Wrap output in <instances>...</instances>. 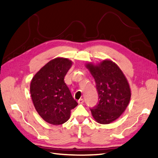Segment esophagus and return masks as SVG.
Instances as JSON below:
<instances>
[{
  "instance_id": "34e87169",
  "label": "esophagus",
  "mask_w": 158,
  "mask_h": 158,
  "mask_svg": "<svg viewBox=\"0 0 158 158\" xmlns=\"http://www.w3.org/2000/svg\"><path fill=\"white\" fill-rule=\"evenodd\" d=\"M78 103L79 104H83L84 103V100L82 99V98H81V99H80L78 101Z\"/></svg>"
}]
</instances>
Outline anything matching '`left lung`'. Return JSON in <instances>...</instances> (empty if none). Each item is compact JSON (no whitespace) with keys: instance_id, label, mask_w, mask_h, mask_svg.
<instances>
[{"instance_id":"obj_1","label":"left lung","mask_w":158,"mask_h":158,"mask_svg":"<svg viewBox=\"0 0 158 158\" xmlns=\"http://www.w3.org/2000/svg\"><path fill=\"white\" fill-rule=\"evenodd\" d=\"M85 66L95 80L99 97V103L90 110L92 115L98 123L108 124L117 120L129 104L131 94L128 81L111 60Z\"/></svg>"}]
</instances>
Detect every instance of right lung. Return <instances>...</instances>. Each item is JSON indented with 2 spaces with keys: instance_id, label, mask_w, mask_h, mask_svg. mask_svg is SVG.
Masks as SVG:
<instances>
[{
  "instance_id": "add662e5",
  "label": "right lung",
  "mask_w": 158,
  "mask_h": 158,
  "mask_svg": "<svg viewBox=\"0 0 158 158\" xmlns=\"http://www.w3.org/2000/svg\"><path fill=\"white\" fill-rule=\"evenodd\" d=\"M72 65L66 58L51 60L33 76L30 86L32 100L38 114L52 125H60L70 118L71 110L78 103L64 82Z\"/></svg>"
}]
</instances>
